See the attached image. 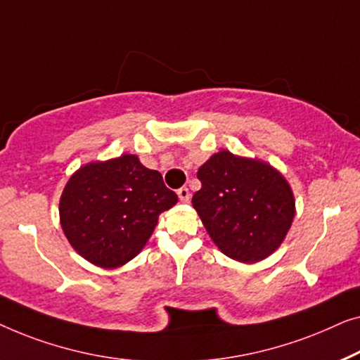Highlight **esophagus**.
<instances>
[{"label": "esophagus", "mask_w": 360, "mask_h": 360, "mask_svg": "<svg viewBox=\"0 0 360 360\" xmlns=\"http://www.w3.org/2000/svg\"><path fill=\"white\" fill-rule=\"evenodd\" d=\"M178 197H179V200L182 202V204H187V202H189V199H191L189 189H187V187H181V189L178 191Z\"/></svg>", "instance_id": "obj_1"}]
</instances>
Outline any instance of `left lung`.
Instances as JSON below:
<instances>
[{
  "label": "left lung",
  "mask_w": 360,
  "mask_h": 360,
  "mask_svg": "<svg viewBox=\"0 0 360 360\" xmlns=\"http://www.w3.org/2000/svg\"><path fill=\"white\" fill-rule=\"evenodd\" d=\"M200 191L192 205L225 256L255 264L285 240L295 197L281 171L266 161L221 150L197 171Z\"/></svg>",
  "instance_id": "left-lung-1"
}]
</instances>
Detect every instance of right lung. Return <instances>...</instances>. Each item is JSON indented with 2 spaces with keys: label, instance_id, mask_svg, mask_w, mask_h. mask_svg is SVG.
<instances>
[{
  "label": "right lung",
  "instance_id": "1",
  "mask_svg": "<svg viewBox=\"0 0 360 360\" xmlns=\"http://www.w3.org/2000/svg\"><path fill=\"white\" fill-rule=\"evenodd\" d=\"M176 202L158 171L124 153L83 165L70 176L60 197V225L81 257L115 269L143 250L160 214Z\"/></svg>",
  "mask_w": 360,
  "mask_h": 360
}]
</instances>
